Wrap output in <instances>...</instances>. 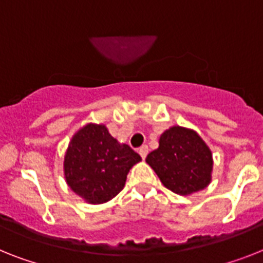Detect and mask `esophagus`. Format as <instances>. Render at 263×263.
Wrapping results in <instances>:
<instances>
[{"mask_svg": "<svg viewBox=\"0 0 263 263\" xmlns=\"http://www.w3.org/2000/svg\"><path fill=\"white\" fill-rule=\"evenodd\" d=\"M139 154H140V156H142L143 159H145V156L148 154V147H147V145H142V147L139 148Z\"/></svg>", "mask_w": 263, "mask_h": 263, "instance_id": "34e87169", "label": "esophagus"}]
</instances>
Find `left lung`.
<instances>
[{"instance_id": "1", "label": "left lung", "mask_w": 263, "mask_h": 263, "mask_svg": "<svg viewBox=\"0 0 263 263\" xmlns=\"http://www.w3.org/2000/svg\"><path fill=\"white\" fill-rule=\"evenodd\" d=\"M145 162L160 182L179 195L200 191L209 186L213 171L210 148L193 129L171 127L159 139V148L149 152Z\"/></svg>"}]
</instances>
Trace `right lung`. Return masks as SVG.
Masks as SVG:
<instances>
[{
	"instance_id": "add662e5",
	"label": "right lung",
	"mask_w": 263,
	"mask_h": 263,
	"mask_svg": "<svg viewBox=\"0 0 263 263\" xmlns=\"http://www.w3.org/2000/svg\"><path fill=\"white\" fill-rule=\"evenodd\" d=\"M138 152L120 144L103 124H87L77 131L64 158V174L73 193L92 204L108 202L120 193Z\"/></svg>"
}]
</instances>
